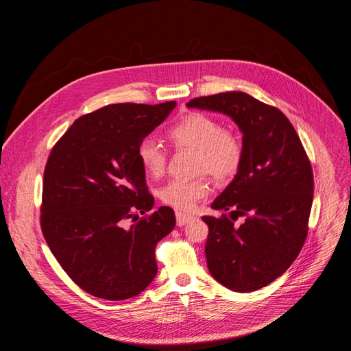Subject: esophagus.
Returning a JSON list of instances; mask_svg holds the SVG:
<instances>
[{
  "label": "esophagus",
  "mask_w": 351,
  "mask_h": 351,
  "mask_svg": "<svg viewBox=\"0 0 351 351\" xmlns=\"http://www.w3.org/2000/svg\"><path fill=\"white\" fill-rule=\"evenodd\" d=\"M193 219H194L193 215L183 214V213H176V223H178V226H184L186 223L191 222Z\"/></svg>",
  "instance_id": "1"
}]
</instances>
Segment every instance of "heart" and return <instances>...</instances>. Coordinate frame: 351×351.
Listing matches in <instances>:
<instances>
[{
  "label": "heart",
  "instance_id": "heart-1",
  "mask_svg": "<svg viewBox=\"0 0 351 351\" xmlns=\"http://www.w3.org/2000/svg\"><path fill=\"white\" fill-rule=\"evenodd\" d=\"M168 138L179 148L195 149L198 172H208L218 180L232 179L243 164L244 145L240 136L222 129L221 122L208 114L189 112L169 128ZM137 158L149 176L158 178L165 172L167 149L153 137H144L138 143ZM210 191L206 178L175 179L161 189L160 195L165 204L187 213L207 198Z\"/></svg>",
  "mask_w": 351,
  "mask_h": 351
}]
</instances>
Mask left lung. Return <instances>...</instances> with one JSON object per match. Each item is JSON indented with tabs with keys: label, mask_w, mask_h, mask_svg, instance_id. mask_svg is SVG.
I'll list each match as a JSON object with an SVG mask.
<instances>
[{
	"label": "left lung",
	"mask_w": 351,
	"mask_h": 351,
	"mask_svg": "<svg viewBox=\"0 0 351 351\" xmlns=\"http://www.w3.org/2000/svg\"><path fill=\"white\" fill-rule=\"evenodd\" d=\"M189 108L221 112L243 133L244 158L211 208L244 216L236 227L226 215L203 217L208 225L206 257L210 274L225 287L258 290L297 258L313 206L311 164L282 111L243 91L193 98Z\"/></svg>",
	"instance_id": "left-lung-1"
}]
</instances>
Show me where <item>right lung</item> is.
Segmentation results:
<instances>
[{"label":"right lung","instance_id":"right-lung-1","mask_svg":"<svg viewBox=\"0 0 351 351\" xmlns=\"http://www.w3.org/2000/svg\"><path fill=\"white\" fill-rule=\"evenodd\" d=\"M176 107L112 104L73 122L48 157L41 230L64 271L104 300L140 294L157 275L156 245L175 228L173 210L154 207L138 143ZM128 219L134 223L125 227Z\"/></svg>","mask_w":351,"mask_h":351}]
</instances>
